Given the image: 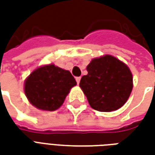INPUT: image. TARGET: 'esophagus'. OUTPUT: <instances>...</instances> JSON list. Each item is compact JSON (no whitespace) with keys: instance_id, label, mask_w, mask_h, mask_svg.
I'll return each mask as SVG.
<instances>
[{"instance_id":"obj_1","label":"esophagus","mask_w":155,"mask_h":155,"mask_svg":"<svg viewBox=\"0 0 155 155\" xmlns=\"http://www.w3.org/2000/svg\"><path fill=\"white\" fill-rule=\"evenodd\" d=\"M81 77H76V79H75V80H76V82H77L78 84H80V81H81Z\"/></svg>"}]
</instances>
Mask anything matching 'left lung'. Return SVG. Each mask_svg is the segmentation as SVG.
Returning <instances> with one entry per match:
<instances>
[{
  "mask_svg": "<svg viewBox=\"0 0 155 155\" xmlns=\"http://www.w3.org/2000/svg\"><path fill=\"white\" fill-rule=\"evenodd\" d=\"M80 87L91 108L101 112L117 110L126 103L133 90V75L128 65L110 54L91 60Z\"/></svg>",
  "mask_w": 155,
  "mask_h": 155,
  "instance_id": "1",
  "label": "left lung"
}]
</instances>
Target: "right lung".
I'll list each match as a JSON object with an SVG mask.
<instances>
[{
	"mask_svg": "<svg viewBox=\"0 0 155 155\" xmlns=\"http://www.w3.org/2000/svg\"><path fill=\"white\" fill-rule=\"evenodd\" d=\"M76 81L69 71L54 64L36 68L25 79L24 91L29 102L41 110L61 107Z\"/></svg>",
	"mask_w": 155,
	"mask_h": 155,
	"instance_id": "obj_1",
	"label": "right lung"
}]
</instances>
